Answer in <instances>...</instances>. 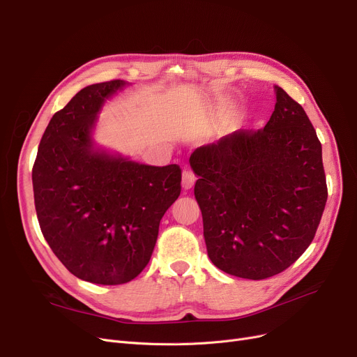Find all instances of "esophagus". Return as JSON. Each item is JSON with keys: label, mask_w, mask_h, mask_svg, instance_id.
<instances>
[{"label": "esophagus", "mask_w": 357, "mask_h": 357, "mask_svg": "<svg viewBox=\"0 0 357 357\" xmlns=\"http://www.w3.org/2000/svg\"><path fill=\"white\" fill-rule=\"evenodd\" d=\"M195 181H196V177L192 172H189V169H184L183 172V178H181V185L184 190H190L193 185H195Z\"/></svg>", "instance_id": "1"}]
</instances>
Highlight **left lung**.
Wrapping results in <instances>:
<instances>
[{
	"label": "left lung",
	"instance_id": "8db88e82",
	"mask_svg": "<svg viewBox=\"0 0 357 357\" xmlns=\"http://www.w3.org/2000/svg\"><path fill=\"white\" fill-rule=\"evenodd\" d=\"M275 89L263 129L235 130L190 155L208 256L225 273L251 280L302 256L328 196L317 132L302 106Z\"/></svg>",
	"mask_w": 357,
	"mask_h": 357
}]
</instances>
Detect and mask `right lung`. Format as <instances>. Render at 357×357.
<instances>
[{
  "label": "right lung",
  "mask_w": 357,
  "mask_h": 357,
  "mask_svg": "<svg viewBox=\"0 0 357 357\" xmlns=\"http://www.w3.org/2000/svg\"><path fill=\"white\" fill-rule=\"evenodd\" d=\"M125 86L112 79L78 91L50 119L31 169L45 240L74 276L97 284L141 273L161 218L181 192L177 164H138L93 146L98 110Z\"/></svg>",
  "instance_id": "right-lung-1"
}]
</instances>
